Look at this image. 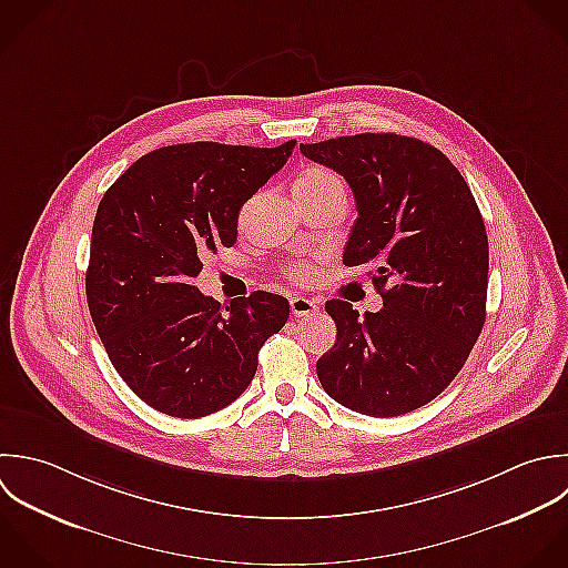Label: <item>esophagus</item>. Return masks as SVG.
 I'll use <instances>...</instances> for the list:
<instances>
[{"instance_id": "obj_1", "label": "esophagus", "mask_w": 568, "mask_h": 568, "mask_svg": "<svg viewBox=\"0 0 568 568\" xmlns=\"http://www.w3.org/2000/svg\"><path fill=\"white\" fill-rule=\"evenodd\" d=\"M290 307H292V314H294V316H307V314H314V312L318 310L316 301L305 298V296H294V298L290 301Z\"/></svg>"}]
</instances>
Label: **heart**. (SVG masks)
<instances>
[{
	"mask_svg": "<svg viewBox=\"0 0 568 568\" xmlns=\"http://www.w3.org/2000/svg\"><path fill=\"white\" fill-rule=\"evenodd\" d=\"M329 187H336V190H343V181L336 172H332L329 168H323V165H312L307 168L294 183V190H329ZM292 276L301 278V281H307L312 278L314 270L310 265H294L292 270Z\"/></svg>",
	"mask_w": 568,
	"mask_h": 568,
	"instance_id": "heart-1",
	"label": "heart"
}]
</instances>
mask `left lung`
<instances>
[{
  "label": "left lung",
  "instance_id": "1",
  "mask_svg": "<svg viewBox=\"0 0 568 568\" xmlns=\"http://www.w3.org/2000/svg\"><path fill=\"white\" fill-rule=\"evenodd\" d=\"M301 152L349 183L358 219L347 267L372 263L381 312L363 316L327 301L336 343L316 363L343 407L392 418L447 389L487 316L489 241L458 168L434 145L392 132L301 143Z\"/></svg>",
  "mask_w": 568,
  "mask_h": 568
}]
</instances>
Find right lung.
Wrapping results in <instances>:
<instances>
[{
  "label": "right lung",
  "instance_id": "right-lung-1",
  "mask_svg": "<svg viewBox=\"0 0 568 568\" xmlns=\"http://www.w3.org/2000/svg\"><path fill=\"white\" fill-rule=\"evenodd\" d=\"M294 145L159 148L103 194L88 310L116 374L152 409L201 418L227 407L252 383L263 343L287 323L285 296L258 290L221 305L192 281L210 252L236 243L239 210Z\"/></svg>",
  "mask_w": 568,
  "mask_h": 568
}]
</instances>
